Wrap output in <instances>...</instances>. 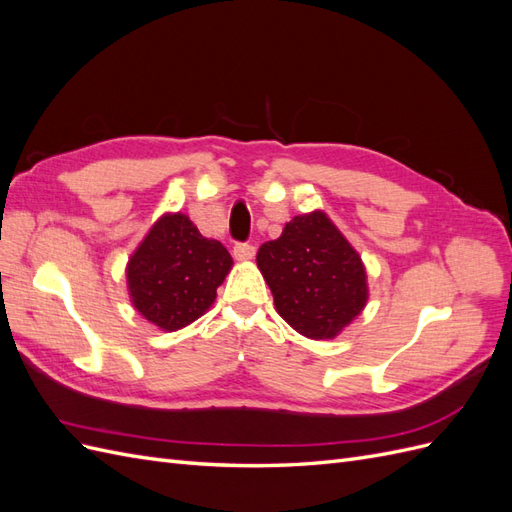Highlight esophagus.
Returning <instances> with one entry per match:
<instances>
[{
	"label": "esophagus",
	"instance_id": "34e87169",
	"mask_svg": "<svg viewBox=\"0 0 512 512\" xmlns=\"http://www.w3.org/2000/svg\"><path fill=\"white\" fill-rule=\"evenodd\" d=\"M254 254H256V247L250 243H239V245H235V250H232V256H235V260H239V262L252 260Z\"/></svg>",
	"mask_w": 512,
	"mask_h": 512
}]
</instances>
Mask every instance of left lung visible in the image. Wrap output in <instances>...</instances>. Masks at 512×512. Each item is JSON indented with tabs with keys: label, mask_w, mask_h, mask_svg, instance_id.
I'll use <instances>...</instances> for the list:
<instances>
[{
	"label": "left lung",
	"mask_w": 512,
	"mask_h": 512,
	"mask_svg": "<svg viewBox=\"0 0 512 512\" xmlns=\"http://www.w3.org/2000/svg\"><path fill=\"white\" fill-rule=\"evenodd\" d=\"M256 265L277 314L307 339L337 337L369 299L359 252L320 209L294 215L280 239L260 245Z\"/></svg>",
	"instance_id": "left-lung-1"
}]
</instances>
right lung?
<instances>
[{
  "label": "right lung",
  "mask_w": 512,
  "mask_h": 512,
  "mask_svg": "<svg viewBox=\"0 0 512 512\" xmlns=\"http://www.w3.org/2000/svg\"><path fill=\"white\" fill-rule=\"evenodd\" d=\"M230 269L220 241L200 235L185 213L168 211L128 258L130 303L160 331H179L209 312Z\"/></svg>",
  "instance_id": "obj_1"
}]
</instances>
